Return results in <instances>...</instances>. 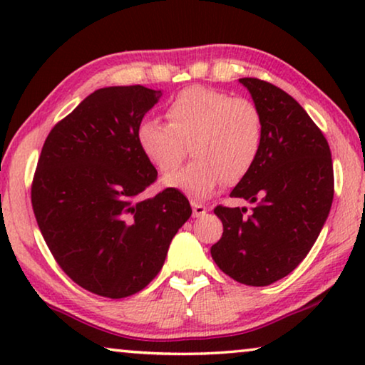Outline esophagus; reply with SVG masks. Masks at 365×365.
Wrapping results in <instances>:
<instances>
[{"mask_svg": "<svg viewBox=\"0 0 365 365\" xmlns=\"http://www.w3.org/2000/svg\"><path fill=\"white\" fill-rule=\"evenodd\" d=\"M191 206H192V216H194V217H201V216H204V214L207 212V207L202 206L201 202L192 201Z\"/></svg>", "mask_w": 365, "mask_h": 365, "instance_id": "1", "label": "esophagus"}]
</instances>
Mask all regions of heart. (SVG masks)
I'll list each match as a JSON object with an SVG mask.
<instances>
[{"instance_id": "b5f03b06", "label": "heart", "mask_w": 365, "mask_h": 365, "mask_svg": "<svg viewBox=\"0 0 365 365\" xmlns=\"http://www.w3.org/2000/svg\"><path fill=\"white\" fill-rule=\"evenodd\" d=\"M166 116L168 124L153 118L139 124V148L163 174L176 171L191 149L192 161L164 186L194 199L207 197L222 182L242 181L261 154L264 118L251 99L191 86L169 103Z\"/></svg>"}]
</instances>
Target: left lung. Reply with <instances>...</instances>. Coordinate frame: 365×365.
I'll list each match as a JSON object with an SVG mask.
<instances>
[{
    "instance_id": "left-lung-1",
    "label": "left lung",
    "mask_w": 365,
    "mask_h": 365,
    "mask_svg": "<svg viewBox=\"0 0 365 365\" xmlns=\"http://www.w3.org/2000/svg\"><path fill=\"white\" fill-rule=\"evenodd\" d=\"M264 118L256 164L232 189L246 207L217 206L222 237L211 247L217 267L246 286H269L307 256L332 206L331 149L304 108L281 88L257 78L239 79Z\"/></svg>"
}]
</instances>
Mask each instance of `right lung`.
<instances>
[{
    "label": "right lung",
    "mask_w": 365,
    "mask_h": 365,
    "mask_svg": "<svg viewBox=\"0 0 365 365\" xmlns=\"http://www.w3.org/2000/svg\"><path fill=\"white\" fill-rule=\"evenodd\" d=\"M161 96L139 84L98 89L51 129L38 159L31 202L39 231L66 276L98 296L143 291L191 217L174 187L139 197L158 171L138 128Z\"/></svg>",
    "instance_id": "add662e5"
}]
</instances>
